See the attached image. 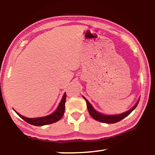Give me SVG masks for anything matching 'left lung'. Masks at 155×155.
Returning a JSON list of instances; mask_svg holds the SVG:
<instances>
[{"mask_svg": "<svg viewBox=\"0 0 155 155\" xmlns=\"http://www.w3.org/2000/svg\"><path fill=\"white\" fill-rule=\"evenodd\" d=\"M84 99L85 100L86 103H87L88 111H89V113H90L91 116L92 117L94 120H97V121L103 122V123H107V124H114V123H116L117 122L120 121V120H122V119H124V117L128 116V115H129L130 113L136 108V107L137 106L139 102H140V100H139V101H137V103L135 104V105L133 107L132 109L128 110V111L127 112L123 113V114H122L108 115L102 114H101V113L96 111V110L93 108L92 106L91 105V104L89 103L87 100L85 98H84Z\"/></svg>", "mask_w": 155, "mask_h": 155, "instance_id": "1", "label": "left lung"}]
</instances>
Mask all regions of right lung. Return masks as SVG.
<instances>
[{
	"instance_id": "add662e5",
	"label": "right lung",
	"mask_w": 155,
	"mask_h": 155,
	"mask_svg": "<svg viewBox=\"0 0 155 155\" xmlns=\"http://www.w3.org/2000/svg\"><path fill=\"white\" fill-rule=\"evenodd\" d=\"M65 99H66V94L65 93L64 94V96H63L61 101L60 102L59 107H57V109H56V111L52 113L51 115H47V116L45 117H36V118H27V117H25L24 116H22V115H21L16 111H15V113L19 115L21 118L24 120L25 122H27L30 124L37 126V127L52 124V123L59 121V120L62 117L63 115H64L65 111Z\"/></svg>"
}]
</instances>
